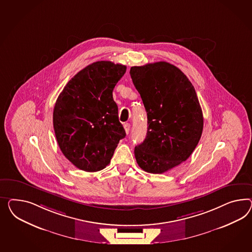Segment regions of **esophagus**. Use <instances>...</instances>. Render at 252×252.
<instances>
[{"instance_id": "1", "label": "esophagus", "mask_w": 252, "mask_h": 252, "mask_svg": "<svg viewBox=\"0 0 252 252\" xmlns=\"http://www.w3.org/2000/svg\"><path fill=\"white\" fill-rule=\"evenodd\" d=\"M124 128H125V130H126V134H128V133H129L130 130L129 123H126V124L124 125Z\"/></svg>"}]
</instances>
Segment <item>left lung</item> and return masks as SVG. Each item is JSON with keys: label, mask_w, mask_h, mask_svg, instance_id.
<instances>
[{"label": "left lung", "mask_w": 252, "mask_h": 252, "mask_svg": "<svg viewBox=\"0 0 252 252\" xmlns=\"http://www.w3.org/2000/svg\"><path fill=\"white\" fill-rule=\"evenodd\" d=\"M130 76L148 116L136 162L150 173H163L185 161L202 136L204 117L196 92L184 72L168 62L134 66Z\"/></svg>", "instance_id": "8db88e82"}]
</instances>
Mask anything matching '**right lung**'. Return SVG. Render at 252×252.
I'll list each match as a JSON object with an SVG mask.
<instances>
[{"label": "right lung", "mask_w": 252, "mask_h": 252, "mask_svg": "<svg viewBox=\"0 0 252 252\" xmlns=\"http://www.w3.org/2000/svg\"><path fill=\"white\" fill-rule=\"evenodd\" d=\"M126 67L94 62L66 84L55 103L53 126L63 155L80 170L104 169L126 131L113 91Z\"/></svg>", "instance_id": "1"}]
</instances>
